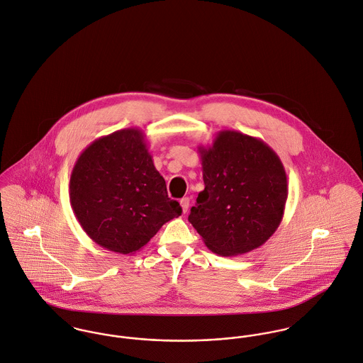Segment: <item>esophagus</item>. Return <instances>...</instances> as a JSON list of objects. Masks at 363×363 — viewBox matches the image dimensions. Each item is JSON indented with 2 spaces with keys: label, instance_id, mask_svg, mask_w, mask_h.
<instances>
[{
  "label": "esophagus",
  "instance_id": "esophagus-1",
  "mask_svg": "<svg viewBox=\"0 0 363 363\" xmlns=\"http://www.w3.org/2000/svg\"><path fill=\"white\" fill-rule=\"evenodd\" d=\"M180 205H182V209H183V212L186 213V212L189 211V208H190V198H182V199H180Z\"/></svg>",
  "mask_w": 363,
  "mask_h": 363
}]
</instances>
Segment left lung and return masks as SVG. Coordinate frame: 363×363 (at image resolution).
I'll return each mask as SVG.
<instances>
[{"mask_svg":"<svg viewBox=\"0 0 363 363\" xmlns=\"http://www.w3.org/2000/svg\"><path fill=\"white\" fill-rule=\"evenodd\" d=\"M205 189L189 215L205 245L222 257L242 255L277 230L289 196L279 155L262 140L218 133L208 148L198 147Z\"/></svg>","mask_w":363,"mask_h":363,"instance_id":"obj_1","label":"left lung"}]
</instances>
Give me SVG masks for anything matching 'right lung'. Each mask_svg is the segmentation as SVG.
Masks as SVG:
<instances>
[{"label":"right lung","instance_id":"add662e5","mask_svg":"<svg viewBox=\"0 0 363 363\" xmlns=\"http://www.w3.org/2000/svg\"><path fill=\"white\" fill-rule=\"evenodd\" d=\"M70 205L82 229L116 254L141 250L166 222L182 215L167 197L140 129L94 140L77 158L69 183Z\"/></svg>","mask_w":363,"mask_h":363}]
</instances>
